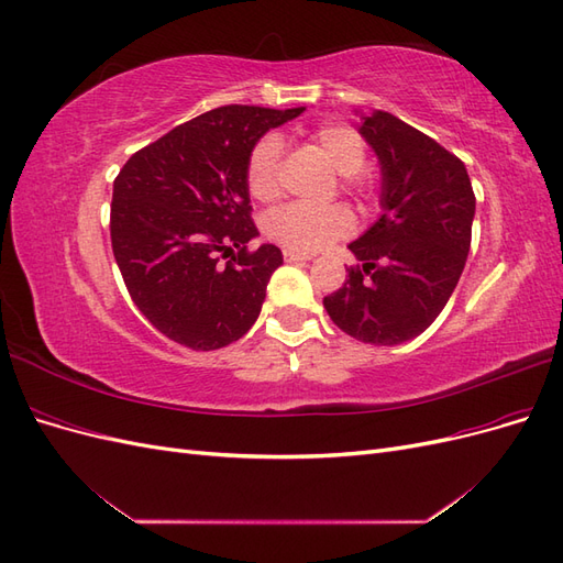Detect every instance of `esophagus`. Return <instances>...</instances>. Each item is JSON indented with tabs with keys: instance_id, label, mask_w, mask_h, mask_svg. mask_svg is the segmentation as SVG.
<instances>
[{
	"instance_id": "1",
	"label": "esophagus",
	"mask_w": 563,
	"mask_h": 563,
	"mask_svg": "<svg viewBox=\"0 0 563 563\" xmlns=\"http://www.w3.org/2000/svg\"><path fill=\"white\" fill-rule=\"evenodd\" d=\"M284 261H286V263H302V261H312V253L296 251V249H284Z\"/></svg>"
}]
</instances>
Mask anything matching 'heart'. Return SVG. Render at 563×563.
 <instances>
[{
    "label": "heart",
    "mask_w": 563,
    "mask_h": 563,
    "mask_svg": "<svg viewBox=\"0 0 563 563\" xmlns=\"http://www.w3.org/2000/svg\"><path fill=\"white\" fill-rule=\"evenodd\" d=\"M312 141L340 174V185L345 190H368V183L362 176L366 143L360 133L343 124H323L312 133ZM246 187L251 197L258 201H275L282 197V143L277 135L267 133L253 145L246 159ZM352 230L354 213L345 203H329V207L286 203L265 218V232L272 240L296 251L323 249L335 240H343Z\"/></svg>",
    "instance_id": "1"
}]
</instances>
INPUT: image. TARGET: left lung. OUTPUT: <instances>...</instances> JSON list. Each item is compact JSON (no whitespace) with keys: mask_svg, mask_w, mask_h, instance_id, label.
<instances>
[{"mask_svg":"<svg viewBox=\"0 0 563 563\" xmlns=\"http://www.w3.org/2000/svg\"><path fill=\"white\" fill-rule=\"evenodd\" d=\"M380 162V218L350 244L356 265L323 298L340 331L371 345L420 335L446 308L470 253L474 192L465 164L395 114H362Z\"/></svg>","mask_w":563,"mask_h":563,"instance_id":"obj_1","label":"left lung"}]
</instances>
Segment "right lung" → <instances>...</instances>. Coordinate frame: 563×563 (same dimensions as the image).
I'll use <instances>...</instances> for the list:
<instances>
[{"instance_id":"right-lung-1","label":"right lung","mask_w":563,"mask_h":563,"mask_svg":"<svg viewBox=\"0 0 563 563\" xmlns=\"http://www.w3.org/2000/svg\"><path fill=\"white\" fill-rule=\"evenodd\" d=\"M302 110L216 108L135 152L114 178V261L135 308L166 338L218 350L258 319L284 258L275 244L246 251L258 236L246 159L269 129ZM228 254L231 261L220 264Z\"/></svg>"}]
</instances>
